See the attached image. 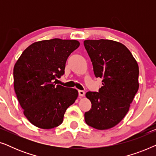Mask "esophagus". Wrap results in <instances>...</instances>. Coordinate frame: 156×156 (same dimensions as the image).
<instances>
[{
    "label": "esophagus",
    "instance_id": "esophagus-1",
    "mask_svg": "<svg viewBox=\"0 0 156 156\" xmlns=\"http://www.w3.org/2000/svg\"><path fill=\"white\" fill-rule=\"evenodd\" d=\"M84 94H85V92L84 91L79 90V96H80V97H84Z\"/></svg>",
    "mask_w": 156,
    "mask_h": 156
}]
</instances>
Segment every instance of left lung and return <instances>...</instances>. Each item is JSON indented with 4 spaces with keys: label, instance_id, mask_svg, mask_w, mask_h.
Listing matches in <instances>:
<instances>
[{
    "label": "left lung",
    "instance_id": "obj_1",
    "mask_svg": "<svg viewBox=\"0 0 156 156\" xmlns=\"http://www.w3.org/2000/svg\"><path fill=\"white\" fill-rule=\"evenodd\" d=\"M97 77L103 79L99 92L88 91L91 108L85 112L87 124L98 130L116 126L129 112L138 90L139 69L124 44L111 40L84 41Z\"/></svg>",
    "mask_w": 156,
    "mask_h": 156
}]
</instances>
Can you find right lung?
<instances>
[{"label":"right lung","instance_id":"add662e5","mask_svg":"<svg viewBox=\"0 0 156 156\" xmlns=\"http://www.w3.org/2000/svg\"><path fill=\"white\" fill-rule=\"evenodd\" d=\"M80 45L76 40L59 38L35 42L15 64V92L23 114L35 126H58L66 110L77 99L76 89L55 85L53 81L65 73L68 57Z\"/></svg>","mask_w":156,"mask_h":156}]
</instances>
